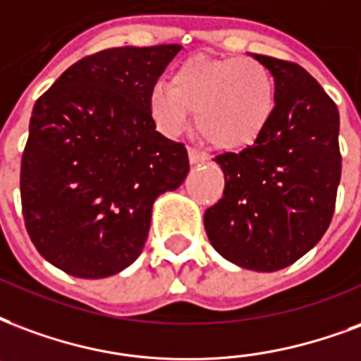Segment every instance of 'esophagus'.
I'll return each mask as SVG.
<instances>
[{
	"label": "esophagus",
	"mask_w": 361,
	"mask_h": 361,
	"mask_svg": "<svg viewBox=\"0 0 361 361\" xmlns=\"http://www.w3.org/2000/svg\"><path fill=\"white\" fill-rule=\"evenodd\" d=\"M188 154H189V162H191V164H201V162H204V160L208 159V154L199 151L197 147H189Z\"/></svg>",
	"instance_id": "obj_1"
}]
</instances>
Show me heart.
Instances as JSON below:
<instances>
[{
	"mask_svg": "<svg viewBox=\"0 0 361 361\" xmlns=\"http://www.w3.org/2000/svg\"><path fill=\"white\" fill-rule=\"evenodd\" d=\"M149 109L168 135L188 126L193 111L202 140L221 151H241L268 128L276 84L271 72L255 59L195 55L173 71L172 84H154Z\"/></svg>",
	"mask_w": 361,
	"mask_h": 361,
	"instance_id": "1",
	"label": "heart"
}]
</instances>
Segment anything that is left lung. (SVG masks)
<instances>
[{"instance_id": "obj_1", "label": "left lung", "mask_w": 361, "mask_h": 361, "mask_svg": "<svg viewBox=\"0 0 361 361\" xmlns=\"http://www.w3.org/2000/svg\"><path fill=\"white\" fill-rule=\"evenodd\" d=\"M276 82L268 128L241 153H224L221 199L204 212L212 247L229 262L276 271L329 228L341 181L338 109L302 66L252 55Z\"/></svg>"}]
</instances>
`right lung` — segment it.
<instances>
[{
  "mask_svg": "<svg viewBox=\"0 0 361 361\" xmlns=\"http://www.w3.org/2000/svg\"><path fill=\"white\" fill-rule=\"evenodd\" d=\"M181 45L80 59L36 101L20 160L26 231L47 262L82 279L141 255L154 199L181 185L188 149L157 132L149 95Z\"/></svg>",
  "mask_w": 361,
  "mask_h": 361,
  "instance_id": "right-lung-1",
  "label": "right lung"
}]
</instances>
